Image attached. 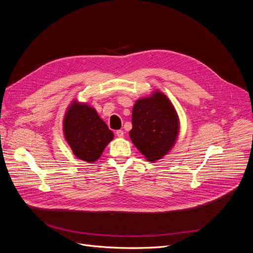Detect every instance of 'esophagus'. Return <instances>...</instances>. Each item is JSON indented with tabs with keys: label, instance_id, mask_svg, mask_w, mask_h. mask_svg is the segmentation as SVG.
<instances>
[{
	"label": "esophagus",
	"instance_id": "obj_1",
	"mask_svg": "<svg viewBox=\"0 0 253 253\" xmlns=\"http://www.w3.org/2000/svg\"><path fill=\"white\" fill-rule=\"evenodd\" d=\"M124 131H122V129H118V131H116V135L118 136V137H124Z\"/></svg>",
	"mask_w": 253,
	"mask_h": 253
}]
</instances>
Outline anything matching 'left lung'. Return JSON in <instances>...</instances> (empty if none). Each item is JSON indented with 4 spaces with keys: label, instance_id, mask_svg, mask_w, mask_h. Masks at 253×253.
<instances>
[{
    "label": "left lung",
    "instance_id": "left-lung-1",
    "mask_svg": "<svg viewBox=\"0 0 253 253\" xmlns=\"http://www.w3.org/2000/svg\"><path fill=\"white\" fill-rule=\"evenodd\" d=\"M132 125L129 137L150 162L166 155L178 135L177 114L168 97L160 91L136 101L132 112Z\"/></svg>",
    "mask_w": 253,
    "mask_h": 253
}]
</instances>
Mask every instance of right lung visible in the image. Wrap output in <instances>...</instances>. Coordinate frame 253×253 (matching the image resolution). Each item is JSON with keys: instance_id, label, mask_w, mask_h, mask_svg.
<instances>
[{"instance_id": "right-lung-1", "label": "right lung", "mask_w": 253, "mask_h": 253, "mask_svg": "<svg viewBox=\"0 0 253 253\" xmlns=\"http://www.w3.org/2000/svg\"><path fill=\"white\" fill-rule=\"evenodd\" d=\"M64 135L74 154L81 160L93 163L101 156L114 134L90 106L73 102L67 110Z\"/></svg>"}]
</instances>
